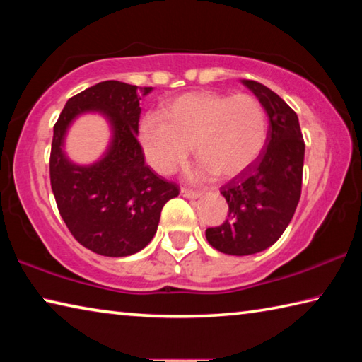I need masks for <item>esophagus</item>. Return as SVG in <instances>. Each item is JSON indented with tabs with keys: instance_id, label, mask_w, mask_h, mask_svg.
<instances>
[{
	"instance_id": "1",
	"label": "esophagus",
	"mask_w": 362,
	"mask_h": 362,
	"mask_svg": "<svg viewBox=\"0 0 362 362\" xmlns=\"http://www.w3.org/2000/svg\"><path fill=\"white\" fill-rule=\"evenodd\" d=\"M180 193H182V196H185V198H192V199L199 198L201 196V192H198V189H192V188H185V187H182Z\"/></svg>"
}]
</instances>
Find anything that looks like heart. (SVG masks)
Listing matches in <instances>:
<instances>
[{
	"label": "heart",
	"instance_id": "1",
	"mask_svg": "<svg viewBox=\"0 0 362 362\" xmlns=\"http://www.w3.org/2000/svg\"><path fill=\"white\" fill-rule=\"evenodd\" d=\"M267 134L265 108L250 94H183L140 122L146 159L166 175L185 163L192 145L204 173L220 179L240 174L259 158Z\"/></svg>",
	"mask_w": 362,
	"mask_h": 362
}]
</instances>
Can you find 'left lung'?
<instances>
[{
    "label": "left lung",
    "instance_id": "8db88e82",
    "mask_svg": "<svg viewBox=\"0 0 362 362\" xmlns=\"http://www.w3.org/2000/svg\"><path fill=\"white\" fill-rule=\"evenodd\" d=\"M243 83L267 110L269 127L254 166L220 188L228 218L206 230L211 246L228 255H252L276 243L302 194L305 142L297 113L267 86L252 79Z\"/></svg>",
    "mask_w": 362,
    "mask_h": 362
}]
</instances>
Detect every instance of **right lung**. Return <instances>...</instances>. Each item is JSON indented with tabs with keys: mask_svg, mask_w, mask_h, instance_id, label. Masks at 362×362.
Here are the masks:
<instances>
[{
	"mask_svg": "<svg viewBox=\"0 0 362 362\" xmlns=\"http://www.w3.org/2000/svg\"><path fill=\"white\" fill-rule=\"evenodd\" d=\"M151 89L102 81L69 99L54 124L49 175L57 209L73 238L99 255L142 250L155 236L163 206L180 192L146 166L137 140L140 94ZM84 111L103 112L114 127L109 153L93 167H76L62 151L69 122Z\"/></svg>",
	"mask_w": 362,
	"mask_h": 362,
	"instance_id": "1",
	"label": "right lung"
}]
</instances>
